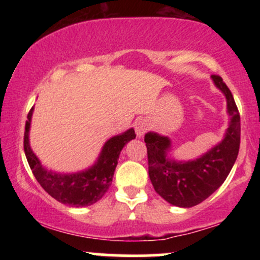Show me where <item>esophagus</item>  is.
Here are the masks:
<instances>
[{
	"label": "esophagus",
	"mask_w": 260,
	"mask_h": 260,
	"mask_svg": "<svg viewBox=\"0 0 260 260\" xmlns=\"http://www.w3.org/2000/svg\"><path fill=\"white\" fill-rule=\"evenodd\" d=\"M149 128H150V123H149V121L145 120V118H139V120L136 122V124H134L136 134L137 137H139V138L144 136V133L147 132Z\"/></svg>",
	"instance_id": "34e87169"
}]
</instances>
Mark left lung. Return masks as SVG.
<instances>
[{
	"instance_id": "obj_1",
	"label": "left lung",
	"mask_w": 260,
	"mask_h": 260,
	"mask_svg": "<svg viewBox=\"0 0 260 260\" xmlns=\"http://www.w3.org/2000/svg\"><path fill=\"white\" fill-rule=\"evenodd\" d=\"M226 96L230 124L220 144L192 161H175L168 153L171 140L149 132L144 142L148 150L149 177L155 192L170 204L190 208L210 197L226 180L240 150L241 118L228 85L220 76H211Z\"/></svg>"
}]
</instances>
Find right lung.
<instances>
[{
  "instance_id": "1",
  "label": "right lung",
  "mask_w": 260,
  "mask_h": 260,
  "mask_svg": "<svg viewBox=\"0 0 260 260\" xmlns=\"http://www.w3.org/2000/svg\"><path fill=\"white\" fill-rule=\"evenodd\" d=\"M34 107L28 113L24 132V153L32 174L45 192L52 198L71 207H88L103 198L111 186L113 172L121 150L129 140L136 138L133 128L110 138L104 145L95 165L77 174H56L43 168L29 145V128Z\"/></svg>"
}]
</instances>
